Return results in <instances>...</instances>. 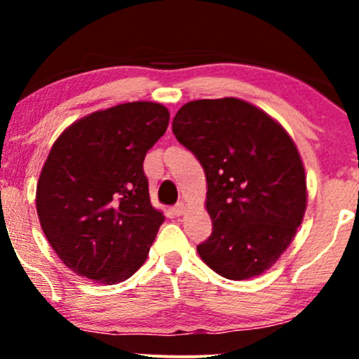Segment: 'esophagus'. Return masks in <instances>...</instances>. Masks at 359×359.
Here are the masks:
<instances>
[{"label":"esophagus","mask_w":359,"mask_h":359,"mask_svg":"<svg viewBox=\"0 0 359 359\" xmlns=\"http://www.w3.org/2000/svg\"><path fill=\"white\" fill-rule=\"evenodd\" d=\"M172 212H174L175 216H182V214L185 212V205H184V203L175 204L174 208H172Z\"/></svg>","instance_id":"obj_1"}]
</instances>
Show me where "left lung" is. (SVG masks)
Listing matches in <instances>:
<instances>
[{
    "label": "left lung",
    "mask_w": 359,
    "mask_h": 359,
    "mask_svg": "<svg viewBox=\"0 0 359 359\" xmlns=\"http://www.w3.org/2000/svg\"><path fill=\"white\" fill-rule=\"evenodd\" d=\"M172 131L208 180L212 233L197 246L199 257L224 278L262 275L306 212V170L295 143L265 111L236 97L187 102Z\"/></svg>",
    "instance_id": "left-lung-1"
}]
</instances>
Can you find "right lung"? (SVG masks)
I'll use <instances>...</instances> for the list:
<instances>
[{
    "mask_svg": "<svg viewBox=\"0 0 359 359\" xmlns=\"http://www.w3.org/2000/svg\"><path fill=\"white\" fill-rule=\"evenodd\" d=\"M165 106L135 101L72 123L36 184V212L67 269L114 285L145 263L165 216L150 203L147 151L165 133Z\"/></svg>",
    "mask_w": 359,
    "mask_h": 359,
    "instance_id": "add662e5",
    "label": "right lung"
}]
</instances>
